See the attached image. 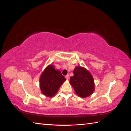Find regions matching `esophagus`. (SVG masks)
Segmentation results:
<instances>
[{
    "instance_id": "1",
    "label": "esophagus",
    "mask_w": 131,
    "mask_h": 131,
    "mask_svg": "<svg viewBox=\"0 0 131 131\" xmlns=\"http://www.w3.org/2000/svg\"><path fill=\"white\" fill-rule=\"evenodd\" d=\"M65 78L67 80H68L69 79V75H66L65 76Z\"/></svg>"
}]
</instances>
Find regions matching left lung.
Returning a JSON list of instances; mask_svg holds the SVG:
<instances>
[{
    "instance_id": "1",
    "label": "left lung",
    "mask_w": 131,
    "mask_h": 131,
    "mask_svg": "<svg viewBox=\"0 0 131 131\" xmlns=\"http://www.w3.org/2000/svg\"><path fill=\"white\" fill-rule=\"evenodd\" d=\"M74 76L70 79V83L78 96L85 98L91 96L95 89L92 75L87 69L77 66L73 71Z\"/></svg>"
}]
</instances>
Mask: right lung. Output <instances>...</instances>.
I'll return each instance as SVG.
<instances>
[{
  "instance_id": "obj_1",
  "label": "right lung",
  "mask_w": 131,
  "mask_h": 131,
  "mask_svg": "<svg viewBox=\"0 0 131 131\" xmlns=\"http://www.w3.org/2000/svg\"><path fill=\"white\" fill-rule=\"evenodd\" d=\"M65 80V77L59 70H56L53 64L49 65L40 76L39 87L41 92L46 97H53Z\"/></svg>"
}]
</instances>
